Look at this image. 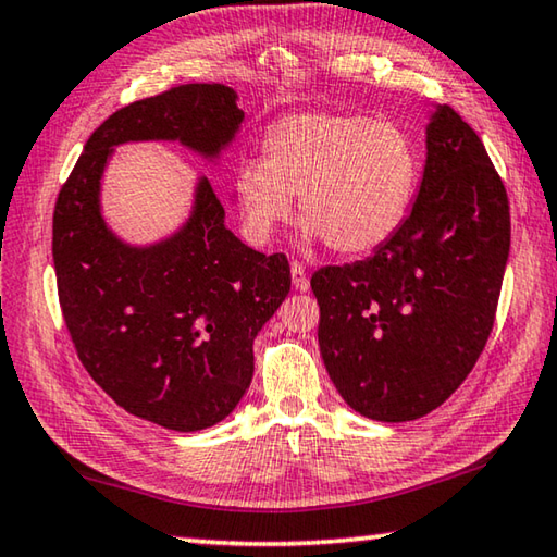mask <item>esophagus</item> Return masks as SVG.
I'll list each match as a JSON object with an SVG mask.
<instances>
[{
    "label": "esophagus",
    "instance_id": "obj_1",
    "mask_svg": "<svg viewBox=\"0 0 557 557\" xmlns=\"http://www.w3.org/2000/svg\"><path fill=\"white\" fill-rule=\"evenodd\" d=\"M289 272H292V285H295V289H299V292L309 289V277H307L305 265H301V262L292 260L289 262Z\"/></svg>",
    "mask_w": 557,
    "mask_h": 557
}]
</instances>
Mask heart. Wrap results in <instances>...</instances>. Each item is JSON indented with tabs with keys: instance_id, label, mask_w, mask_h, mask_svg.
<instances>
[{
	"instance_id": "b5f03b06",
	"label": "heart",
	"mask_w": 557,
	"mask_h": 557,
	"mask_svg": "<svg viewBox=\"0 0 557 557\" xmlns=\"http://www.w3.org/2000/svg\"><path fill=\"white\" fill-rule=\"evenodd\" d=\"M418 182V154L403 127L346 112H299L265 137V159L235 172V199L265 240L292 215L338 256H358L398 228Z\"/></svg>"
}]
</instances>
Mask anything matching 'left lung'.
<instances>
[{"label":"left lung","mask_w":557,"mask_h":557,"mask_svg":"<svg viewBox=\"0 0 557 557\" xmlns=\"http://www.w3.org/2000/svg\"><path fill=\"white\" fill-rule=\"evenodd\" d=\"M508 245L502 176L476 132L442 106L408 219L369 260L312 275L319 351L356 412L418 420L465 383L494 329Z\"/></svg>","instance_id":"8db88e82"}]
</instances>
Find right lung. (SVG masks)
I'll use <instances>...</instances> for the list:
<instances>
[{
  "mask_svg": "<svg viewBox=\"0 0 557 557\" xmlns=\"http://www.w3.org/2000/svg\"><path fill=\"white\" fill-rule=\"evenodd\" d=\"M240 122L221 83L129 102L92 132L55 199V287L75 354L120 408L166 430L211 428L238 405L252 379V338L289 292V262L225 228L209 178L172 240L129 248L100 219V176L115 145L178 139L213 157Z\"/></svg>",
  "mask_w": 557,
  "mask_h": 557,
  "instance_id": "right-lung-1",
  "label": "right lung"
}]
</instances>
